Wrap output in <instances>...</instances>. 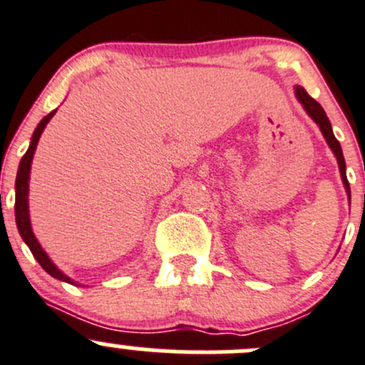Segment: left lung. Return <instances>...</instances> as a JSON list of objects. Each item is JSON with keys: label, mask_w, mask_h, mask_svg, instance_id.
<instances>
[{"label": "left lung", "mask_w": 365, "mask_h": 365, "mask_svg": "<svg viewBox=\"0 0 365 365\" xmlns=\"http://www.w3.org/2000/svg\"><path fill=\"white\" fill-rule=\"evenodd\" d=\"M294 93H297V99L300 101V104L304 106L307 115H309V117L312 118V120L316 122L317 125H319V129H321V133H323L324 140H327L328 147L331 149L334 156L337 158V165H339V172H341L342 184H344L346 193H348V198L351 200V191H349V182H348V178H346V161H344V156H342L341 143H339L337 138L334 136V131H331V124H330V120H328L327 113H324V110L321 108V104L317 103V101H314L312 97H310L309 93L305 92L304 86H294Z\"/></svg>", "instance_id": "obj_1"}]
</instances>
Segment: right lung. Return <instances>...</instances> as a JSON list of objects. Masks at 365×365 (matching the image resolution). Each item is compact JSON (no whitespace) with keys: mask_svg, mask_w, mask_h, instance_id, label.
<instances>
[{"mask_svg":"<svg viewBox=\"0 0 365 365\" xmlns=\"http://www.w3.org/2000/svg\"><path fill=\"white\" fill-rule=\"evenodd\" d=\"M56 113V110H53L48 117L42 118L38 122L37 129L34 131V136H31V142L30 147H28L26 154L23 156L19 163V170H17V178H16V223H17V230H19L21 237H23L24 243L28 245V248L31 250L34 257L37 259L38 264L46 269L51 277L55 279L61 280V282H67V284H74L78 286V282L71 279V277L65 275L61 269L56 268L55 262L49 259V255L46 254L44 248L41 247L38 240L35 237L34 230H31V222H30V209H28V191H30V172H31V161H34V154L35 149H37V143L41 140L42 131L46 129L48 122L51 120L53 115Z\"/></svg>","mask_w":365,"mask_h":365,"instance_id":"1","label":"right lung"}]
</instances>
